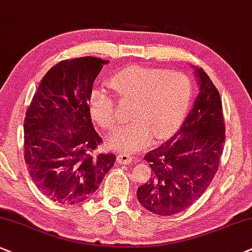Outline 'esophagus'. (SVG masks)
Here are the masks:
<instances>
[{
	"instance_id": "esophagus-1",
	"label": "esophagus",
	"mask_w": 252,
	"mask_h": 252,
	"mask_svg": "<svg viewBox=\"0 0 252 252\" xmlns=\"http://www.w3.org/2000/svg\"><path fill=\"white\" fill-rule=\"evenodd\" d=\"M117 160L120 164H131L133 162V157L127 152H123V153L118 154Z\"/></svg>"
}]
</instances>
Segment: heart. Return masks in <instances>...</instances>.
I'll list each match as a JSON object with an SVG mask.
<instances>
[{"label":"heart","instance_id":"b5f03b06","mask_svg":"<svg viewBox=\"0 0 252 252\" xmlns=\"http://www.w3.org/2000/svg\"><path fill=\"white\" fill-rule=\"evenodd\" d=\"M111 88L121 101H134L132 123L111 133L110 144L121 150H134L151 138H163L175 131L185 119L192 97V84L187 74L160 67L134 66L119 71L110 79ZM89 111L101 128H111L118 119L113 97L102 88L89 94Z\"/></svg>","mask_w":252,"mask_h":252}]
</instances>
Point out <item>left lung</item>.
<instances>
[{
    "label": "left lung",
    "instance_id": "8db88e82",
    "mask_svg": "<svg viewBox=\"0 0 252 252\" xmlns=\"http://www.w3.org/2000/svg\"><path fill=\"white\" fill-rule=\"evenodd\" d=\"M200 92L178 132L145 154L151 179L136 190L139 203L160 216L181 213L197 200L219 169L225 125L219 90L203 69H195Z\"/></svg>",
    "mask_w": 252,
    "mask_h": 252
}]
</instances>
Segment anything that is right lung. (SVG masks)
<instances>
[{"mask_svg": "<svg viewBox=\"0 0 252 252\" xmlns=\"http://www.w3.org/2000/svg\"><path fill=\"white\" fill-rule=\"evenodd\" d=\"M108 61H62L39 83L24 119V160L37 188L51 201L77 204L94 194L114 162L93 154L102 140L93 128L89 94Z\"/></svg>", "mask_w": 252, "mask_h": 252, "instance_id": "1", "label": "right lung"}]
</instances>
